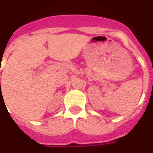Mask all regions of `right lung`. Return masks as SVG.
Instances as JSON below:
<instances>
[{"instance_id":"add662e5","label":"right lung","mask_w":153,"mask_h":153,"mask_svg":"<svg viewBox=\"0 0 153 153\" xmlns=\"http://www.w3.org/2000/svg\"><path fill=\"white\" fill-rule=\"evenodd\" d=\"M0 83H1V81H0Z\"/></svg>"}]
</instances>
